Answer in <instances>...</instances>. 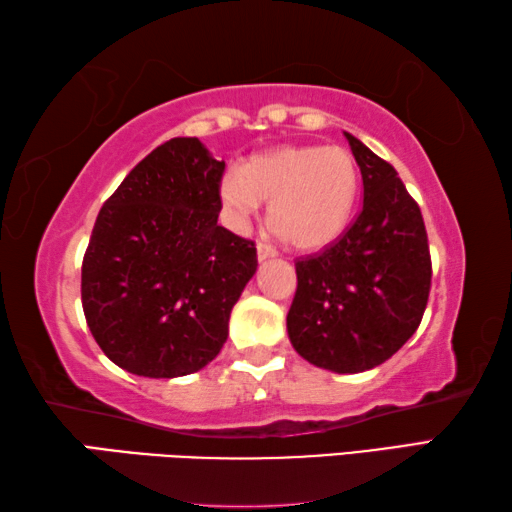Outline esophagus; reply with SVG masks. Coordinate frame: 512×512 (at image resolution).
<instances>
[{
  "label": "esophagus",
  "mask_w": 512,
  "mask_h": 512,
  "mask_svg": "<svg viewBox=\"0 0 512 512\" xmlns=\"http://www.w3.org/2000/svg\"><path fill=\"white\" fill-rule=\"evenodd\" d=\"M277 255V250L271 244H264V241H259L257 244V257L259 262H266V259H271Z\"/></svg>",
  "instance_id": "34e87169"
}]
</instances>
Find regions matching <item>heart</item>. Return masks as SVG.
Listing matches in <instances>:
<instances>
[{
	"instance_id": "1",
	"label": "heart",
	"mask_w": 512,
	"mask_h": 512,
	"mask_svg": "<svg viewBox=\"0 0 512 512\" xmlns=\"http://www.w3.org/2000/svg\"><path fill=\"white\" fill-rule=\"evenodd\" d=\"M230 221L244 225L262 201L287 244L309 250L334 241L359 196V167L343 146H282L228 171L219 185Z\"/></svg>"
}]
</instances>
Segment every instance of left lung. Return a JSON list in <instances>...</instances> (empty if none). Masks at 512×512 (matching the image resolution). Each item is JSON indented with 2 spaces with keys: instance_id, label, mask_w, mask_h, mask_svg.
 Returning <instances> with one entry per match:
<instances>
[{
  "instance_id": "left-lung-1",
  "label": "left lung",
  "mask_w": 512,
  "mask_h": 512,
  "mask_svg": "<svg viewBox=\"0 0 512 512\" xmlns=\"http://www.w3.org/2000/svg\"><path fill=\"white\" fill-rule=\"evenodd\" d=\"M363 180V207L343 235L296 259L287 314L291 345L332 372L379 366L418 329L431 289L422 212L393 164L345 133Z\"/></svg>"
}]
</instances>
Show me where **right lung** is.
<instances>
[{"instance_id":"1","label":"right lung","mask_w":512,"mask_h":512,"mask_svg":"<svg viewBox=\"0 0 512 512\" xmlns=\"http://www.w3.org/2000/svg\"><path fill=\"white\" fill-rule=\"evenodd\" d=\"M223 171L198 137H173L97 216L81 268L85 320L103 354L133 375H192L228 339L257 248L216 223Z\"/></svg>"}]
</instances>
